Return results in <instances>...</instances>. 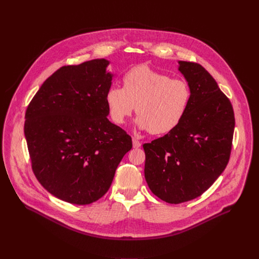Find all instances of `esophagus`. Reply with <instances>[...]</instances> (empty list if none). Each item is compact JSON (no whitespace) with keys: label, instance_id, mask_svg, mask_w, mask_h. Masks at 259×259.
<instances>
[{"label":"esophagus","instance_id":"esophagus-1","mask_svg":"<svg viewBox=\"0 0 259 259\" xmlns=\"http://www.w3.org/2000/svg\"><path fill=\"white\" fill-rule=\"evenodd\" d=\"M132 142H133V147H135V149H138V147H140V145H141L140 141L137 140V139H135V138L132 139Z\"/></svg>","mask_w":259,"mask_h":259}]
</instances>
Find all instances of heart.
Listing matches in <instances>:
<instances>
[{
  "label": "heart",
  "mask_w": 259,
  "mask_h": 259,
  "mask_svg": "<svg viewBox=\"0 0 259 259\" xmlns=\"http://www.w3.org/2000/svg\"><path fill=\"white\" fill-rule=\"evenodd\" d=\"M122 82L123 88L113 85L105 93L108 116L118 125L125 123L135 107L138 127L161 135L174 130L188 113L192 89L187 81L138 65L125 73Z\"/></svg>",
  "instance_id": "obj_1"
}]
</instances>
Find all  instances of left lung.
I'll list each match as a JSON object with an SVG mask.
<instances>
[{"mask_svg":"<svg viewBox=\"0 0 259 259\" xmlns=\"http://www.w3.org/2000/svg\"><path fill=\"white\" fill-rule=\"evenodd\" d=\"M192 89L187 115L168 134L144 143V177L150 190L170 204L205 193L226 169L235 115L230 99L199 63L178 61Z\"/></svg>","mask_w":259,"mask_h":259,"instance_id":"obj_1","label":"left lung"}]
</instances>
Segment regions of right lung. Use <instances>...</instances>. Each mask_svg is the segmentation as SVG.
I'll list each match as a JSON object with an SVG mask.
<instances>
[{"label": "right lung", "instance_id": "obj_1", "mask_svg": "<svg viewBox=\"0 0 259 259\" xmlns=\"http://www.w3.org/2000/svg\"><path fill=\"white\" fill-rule=\"evenodd\" d=\"M106 59L57 69L25 112L24 135L34 176L51 195L88 205L108 191L132 139L110 123Z\"/></svg>", "mask_w": 259, "mask_h": 259}]
</instances>
